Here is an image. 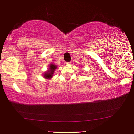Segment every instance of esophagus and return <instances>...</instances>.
Returning a JSON list of instances; mask_svg holds the SVG:
<instances>
[{
	"label": "esophagus",
	"mask_w": 134,
	"mask_h": 134,
	"mask_svg": "<svg viewBox=\"0 0 134 134\" xmlns=\"http://www.w3.org/2000/svg\"><path fill=\"white\" fill-rule=\"evenodd\" d=\"M70 64H71V62H65V64H67V65H69Z\"/></svg>",
	"instance_id": "obj_1"
}]
</instances>
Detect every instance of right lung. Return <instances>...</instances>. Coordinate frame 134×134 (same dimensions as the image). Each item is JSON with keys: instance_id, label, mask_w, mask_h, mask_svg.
<instances>
[{"instance_id": "1", "label": "right lung", "mask_w": 134, "mask_h": 134, "mask_svg": "<svg viewBox=\"0 0 134 134\" xmlns=\"http://www.w3.org/2000/svg\"><path fill=\"white\" fill-rule=\"evenodd\" d=\"M56 69V65L51 64L49 70H48L47 72H46L45 73L44 78H52V75H53V72L55 71V70Z\"/></svg>"}]
</instances>
